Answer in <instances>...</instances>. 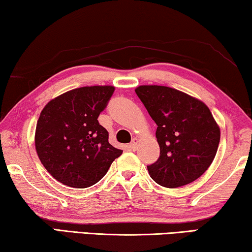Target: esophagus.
<instances>
[{
  "label": "esophagus",
  "mask_w": 252,
  "mask_h": 252,
  "mask_svg": "<svg viewBox=\"0 0 252 252\" xmlns=\"http://www.w3.org/2000/svg\"><path fill=\"white\" fill-rule=\"evenodd\" d=\"M137 143H138V140H137V138H133V140H132V142H130V143H129V148L130 149H132V150H136V149H137Z\"/></svg>",
  "instance_id": "esophagus-1"
}]
</instances>
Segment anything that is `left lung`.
<instances>
[{
    "label": "left lung",
    "instance_id": "obj_1",
    "mask_svg": "<svg viewBox=\"0 0 252 252\" xmlns=\"http://www.w3.org/2000/svg\"><path fill=\"white\" fill-rule=\"evenodd\" d=\"M135 93L157 124L160 157L149 175L165 188L192 183L216 156L220 129L209 108L195 97L167 86L141 85Z\"/></svg>",
    "mask_w": 252,
    "mask_h": 252
}]
</instances>
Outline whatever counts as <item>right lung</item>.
<instances>
[{
    "label": "right lung",
    "mask_w": 252,
    "mask_h": 252,
    "mask_svg": "<svg viewBox=\"0 0 252 252\" xmlns=\"http://www.w3.org/2000/svg\"><path fill=\"white\" fill-rule=\"evenodd\" d=\"M114 86H85L51 100L39 115L35 148L45 169L58 182L84 189L97 183L123 151L109 143L99 115Z\"/></svg>",
    "instance_id": "obj_1"
}]
</instances>
